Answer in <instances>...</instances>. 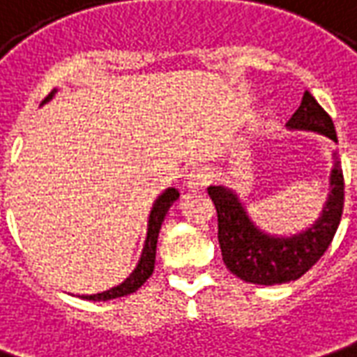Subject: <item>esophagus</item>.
<instances>
[{
	"label": "esophagus",
	"mask_w": 357,
	"mask_h": 357,
	"mask_svg": "<svg viewBox=\"0 0 357 357\" xmlns=\"http://www.w3.org/2000/svg\"><path fill=\"white\" fill-rule=\"evenodd\" d=\"M207 181H209V176H207V172L201 168H193L188 174V178H185V185H188L191 191H195V189H201L207 185Z\"/></svg>",
	"instance_id": "obj_1"
}]
</instances>
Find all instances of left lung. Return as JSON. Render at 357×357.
Masks as SVG:
<instances>
[{"mask_svg":"<svg viewBox=\"0 0 357 357\" xmlns=\"http://www.w3.org/2000/svg\"><path fill=\"white\" fill-rule=\"evenodd\" d=\"M289 130H311L338 142L334 123L317 99L305 91L299 109L287 123ZM328 197L319 219L297 234L280 236L258 229L244 209V203L230 188L211 185L209 197L219 217V244L222 261L236 278L256 285H281L299 280L311 270L331 246L344 209V176L338 152L332 154Z\"/></svg>","mask_w":357,"mask_h":357,"instance_id":"left-lung-1","label":"left lung"}]
</instances>
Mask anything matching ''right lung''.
<instances>
[{
  "label": "right lung",
  "instance_id": "right-lung-1",
  "mask_svg": "<svg viewBox=\"0 0 357 357\" xmlns=\"http://www.w3.org/2000/svg\"><path fill=\"white\" fill-rule=\"evenodd\" d=\"M56 93V89L50 91V96L46 97L45 101H50ZM179 199V191L176 188H168L158 199L154 201L152 211H150V217H148V230H146V240H144V248L140 254V260H138L137 268L132 270V273L128 275L127 280L123 283H119L117 287H111L107 291H101L96 295H82V299L86 301H109L117 299V297H125L130 295L144 283V281L152 275L154 271V261H156V244H158V234L162 229V222L168 215L169 207Z\"/></svg>",
  "mask_w": 357,
  "mask_h": 357
}]
</instances>
